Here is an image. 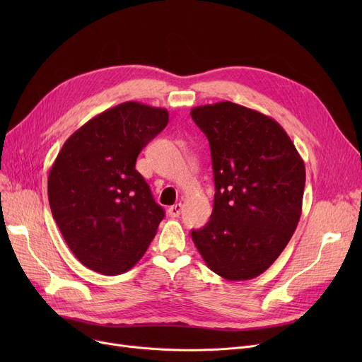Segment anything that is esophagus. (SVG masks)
<instances>
[{
  "label": "esophagus",
  "instance_id": "obj_1",
  "mask_svg": "<svg viewBox=\"0 0 362 362\" xmlns=\"http://www.w3.org/2000/svg\"><path fill=\"white\" fill-rule=\"evenodd\" d=\"M182 210H183V205L179 202V204H175V205H171L170 208H168V216L170 217H179L180 216V213H182Z\"/></svg>",
  "mask_w": 362,
  "mask_h": 362
}]
</instances>
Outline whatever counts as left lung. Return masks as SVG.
Segmentation results:
<instances>
[{"instance_id": "left-lung-1", "label": "left lung", "mask_w": 362, "mask_h": 362, "mask_svg": "<svg viewBox=\"0 0 362 362\" xmlns=\"http://www.w3.org/2000/svg\"><path fill=\"white\" fill-rule=\"evenodd\" d=\"M191 116L210 142L214 208L192 240L226 280L267 270L291 240L302 211L305 165L284 129L262 112L221 101Z\"/></svg>"}]
</instances>
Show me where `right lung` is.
Returning a JSON list of instances; mask_svg holds the SVG:
<instances>
[{
  "label": "right lung",
  "instance_id": "obj_1",
  "mask_svg": "<svg viewBox=\"0 0 362 362\" xmlns=\"http://www.w3.org/2000/svg\"><path fill=\"white\" fill-rule=\"evenodd\" d=\"M167 123L165 108L127 101L76 130L57 156L48 176L51 213L85 267L126 273L154 239L164 210L135 165Z\"/></svg>",
  "mask_w": 362,
  "mask_h": 362
}]
</instances>
